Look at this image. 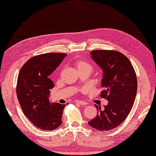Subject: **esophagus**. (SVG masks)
<instances>
[{"label": "esophagus", "mask_w": 156, "mask_h": 156, "mask_svg": "<svg viewBox=\"0 0 156 156\" xmlns=\"http://www.w3.org/2000/svg\"><path fill=\"white\" fill-rule=\"evenodd\" d=\"M75 102L77 103V104L81 105H87V102H85V101H83V100H76Z\"/></svg>", "instance_id": "34e87169"}]
</instances>
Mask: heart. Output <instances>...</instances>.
Instances as JSON below:
<instances>
[{
	"instance_id": "heart-1",
	"label": "heart",
	"mask_w": 156,
	"mask_h": 156,
	"mask_svg": "<svg viewBox=\"0 0 156 156\" xmlns=\"http://www.w3.org/2000/svg\"><path fill=\"white\" fill-rule=\"evenodd\" d=\"M77 66H78V69H85V68H89V67L92 68L90 64H89L88 63L85 62V61H83L82 60H80L78 61Z\"/></svg>"
}]
</instances>
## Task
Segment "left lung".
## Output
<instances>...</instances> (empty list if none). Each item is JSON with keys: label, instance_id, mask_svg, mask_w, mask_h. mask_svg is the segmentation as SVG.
<instances>
[{"label": "left lung", "instance_id": "obj_1", "mask_svg": "<svg viewBox=\"0 0 156 156\" xmlns=\"http://www.w3.org/2000/svg\"><path fill=\"white\" fill-rule=\"evenodd\" d=\"M91 56L103 70L100 97L108 100L102 109L95 105L98 115L88 122L98 131H109L126 119L134 103L137 78L131 61L115 50H94Z\"/></svg>", "mask_w": 156, "mask_h": 156}]
</instances>
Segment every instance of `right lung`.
I'll use <instances>...</instances> for the list:
<instances>
[{"instance_id": "obj_1", "label": "right lung", "mask_w": 156, "mask_h": 156, "mask_svg": "<svg viewBox=\"0 0 156 156\" xmlns=\"http://www.w3.org/2000/svg\"><path fill=\"white\" fill-rule=\"evenodd\" d=\"M65 56L63 53H47L32 57L23 66L17 78L16 93L22 110L42 130H54L62 124L66 105L50 102V90L54 83L49 76Z\"/></svg>"}]
</instances>
